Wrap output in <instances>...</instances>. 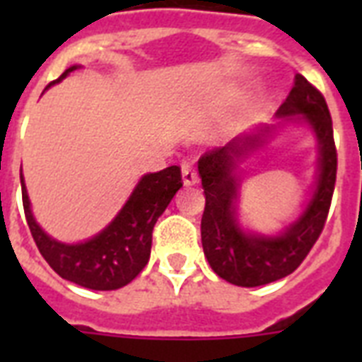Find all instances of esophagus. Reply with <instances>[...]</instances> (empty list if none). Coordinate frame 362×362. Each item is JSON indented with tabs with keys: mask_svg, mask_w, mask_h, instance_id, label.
<instances>
[{
	"mask_svg": "<svg viewBox=\"0 0 362 362\" xmlns=\"http://www.w3.org/2000/svg\"><path fill=\"white\" fill-rule=\"evenodd\" d=\"M182 180H184V184L186 186H193V184H197L199 182V175L197 170H195V167H193L192 163H182Z\"/></svg>",
	"mask_w": 362,
	"mask_h": 362,
	"instance_id": "34e87169",
	"label": "esophagus"
}]
</instances>
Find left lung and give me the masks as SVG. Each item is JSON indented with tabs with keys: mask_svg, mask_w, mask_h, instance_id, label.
I'll return each instance as SVG.
<instances>
[{
	"mask_svg": "<svg viewBox=\"0 0 362 362\" xmlns=\"http://www.w3.org/2000/svg\"><path fill=\"white\" fill-rule=\"evenodd\" d=\"M284 122L304 120L320 144V176L308 206L297 221L276 237L246 233L238 226L237 197L238 161L263 142L270 127L252 135H240L226 146L204 152L199 159V176L204 187V212L201 240L204 255L216 274L240 287H257L286 278L303 263L325 227L337 182V146L332 118L323 93L303 75L276 112Z\"/></svg>",
	"mask_w": 362,
	"mask_h": 362,
	"instance_id": "obj_1",
	"label": "left lung"
}]
</instances>
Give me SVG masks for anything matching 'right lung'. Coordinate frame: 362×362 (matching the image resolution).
I'll return each instance as SVG.
<instances>
[{"label":"right lung","instance_id":"right-lung-1","mask_svg":"<svg viewBox=\"0 0 362 362\" xmlns=\"http://www.w3.org/2000/svg\"><path fill=\"white\" fill-rule=\"evenodd\" d=\"M78 65L69 67L48 86L65 78ZM20 182L25 221L30 226L31 237L54 272L76 286L95 291H112L135 280L139 272L146 267L152 247L153 226L169 206L170 199L182 187V173L178 165H173L159 173L142 176L115 220L99 235L81 244L54 240L37 226L22 176Z\"/></svg>","mask_w":362,"mask_h":362}]
</instances>
